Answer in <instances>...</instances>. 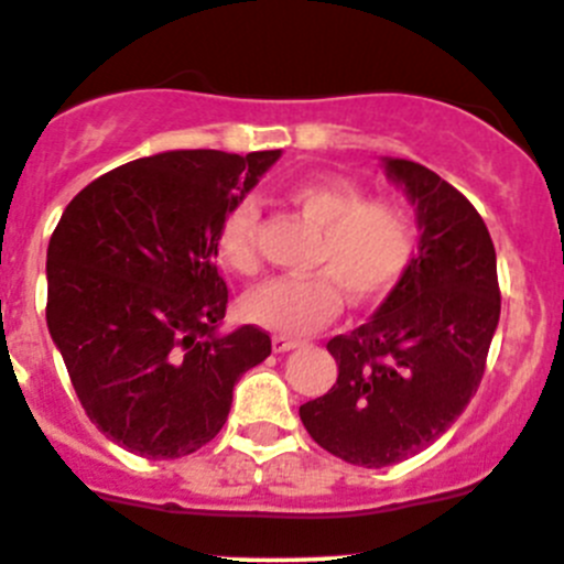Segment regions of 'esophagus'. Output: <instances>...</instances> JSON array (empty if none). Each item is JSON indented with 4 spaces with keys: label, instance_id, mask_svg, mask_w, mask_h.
Segmentation results:
<instances>
[{
    "label": "esophagus",
    "instance_id": "obj_1",
    "mask_svg": "<svg viewBox=\"0 0 564 564\" xmlns=\"http://www.w3.org/2000/svg\"><path fill=\"white\" fill-rule=\"evenodd\" d=\"M271 345H274L276 354H288V350L299 348V339H290V337H282V334H274V337H271Z\"/></svg>",
    "mask_w": 564,
    "mask_h": 564
}]
</instances>
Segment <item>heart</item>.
<instances>
[{"label": "heart", "instance_id": "b5f03b06", "mask_svg": "<svg viewBox=\"0 0 564 564\" xmlns=\"http://www.w3.org/2000/svg\"><path fill=\"white\" fill-rule=\"evenodd\" d=\"M284 199L321 230L312 265L304 276H274L243 295V315L280 334H310L332 321L343 293L354 304H376L403 280L414 258V225L403 205L387 197L367 199L365 188L339 175L306 177L284 192ZM260 208L241 199L227 210L216 236L221 263L238 274H254Z\"/></svg>", "mask_w": 564, "mask_h": 564}]
</instances>
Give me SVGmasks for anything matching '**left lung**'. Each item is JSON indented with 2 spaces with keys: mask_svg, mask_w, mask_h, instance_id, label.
Here are the masks:
<instances>
[{
  "mask_svg": "<svg viewBox=\"0 0 564 564\" xmlns=\"http://www.w3.org/2000/svg\"><path fill=\"white\" fill-rule=\"evenodd\" d=\"M416 205L420 249L376 315L328 339L337 383L299 409L348 464L381 469L431 447L477 392L499 323L496 249L477 208L427 166L383 159Z\"/></svg>",
  "mask_w": 564,
  "mask_h": 564,
  "instance_id": "8db88e82",
  "label": "left lung"
}]
</instances>
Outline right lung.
Returning <instances> with one entry per match:
<instances>
[{"label":"right lung","instance_id":"right-lung-1","mask_svg":"<svg viewBox=\"0 0 564 564\" xmlns=\"http://www.w3.org/2000/svg\"><path fill=\"white\" fill-rule=\"evenodd\" d=\"M282 150H170L106 172L65 208L46 254V323L82 409L122 449L183 458L227 422L232 387L271 354L219 334L221 219Z\"/></svg>","mask_w":564,"mask_h":564}]
</instances>
